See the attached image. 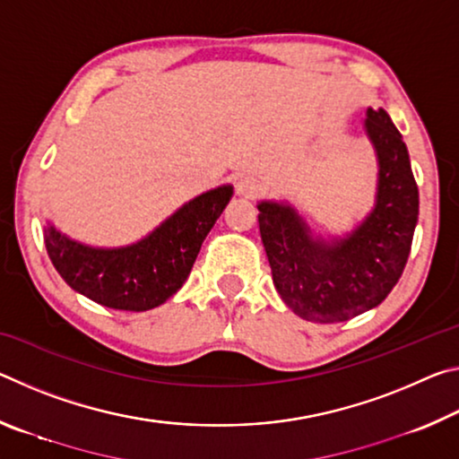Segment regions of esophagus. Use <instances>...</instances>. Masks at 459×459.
I'll return each mask as SVG.
<instances>
[{
	"label": "esophagus",
	"instance_id": "34e87169",
	"mask_svg": "<svg viewBox=\"0 0 459 459\" xmlns=\"http://www.w3.org/2000/svg\"><path fill=\"white\" fill-rule=\"evenodd\" d=\"M235 188H237V194H243V196H255V194L259 192L261 184L255 176H238L235 180Z\"/></svg>",
	"mask_w": 459,
	"mask_h": 459
}]
</instances>
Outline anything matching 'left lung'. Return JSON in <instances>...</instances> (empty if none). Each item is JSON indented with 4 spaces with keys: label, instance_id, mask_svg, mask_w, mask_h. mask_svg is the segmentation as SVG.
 Instances as JSON below:
<instances>
[{
    "label": "left lung",
    "instance_id": "left-lung-1",
    "mask_svg": "<svg viewBox=\"0 0 459 459\" xmlns=\"http://www.w3.org/2000/svg\"><path fill=\"white\" fill-rule=\"evenodd\" d=\"M364 129L378 160L377 202L346 237H314L290 204H257L273 283L293 314L309 322H344L377 307L407 265L419 216L407 145L385 108H368Z\"/></svg>",
    "mask_w": 459,
    "mask_h": 459
}]
</instances>
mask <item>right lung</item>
<instances>
[{
    "label": "right lung",
    "instance_id": "1",
    "mask_svg": "<svg viewBox=\"0 0 459 459\" xmlns=\"http://www.w3.org/2000/svg\"><path fill=\"white\" fill-rule=\"evenodd\" d=\"M230 196L229 184L200 194L145 238L119 248L82 245L48 222L46 251L60 277L84 298L105 307L145 312L164 304L184 285Z\"/></svg>",
    "mask_w": 459,
    "mask_h": 459
}]
</instances>
